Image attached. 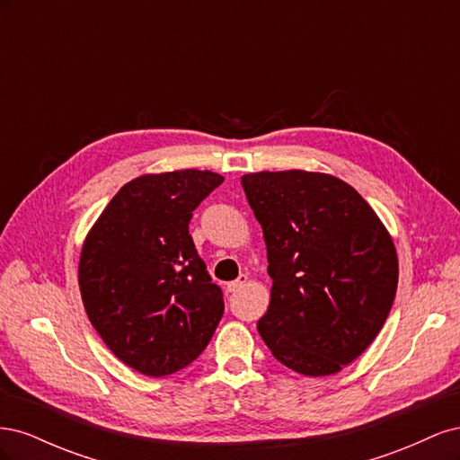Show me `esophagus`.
Instances as JSON below:
<instances>
[{"label": "esophagus", "instance_id": "1", "mask_svg": "<svg viewBox=\"0 0 460 460\" xmlns=\"http://www.w3.org/2000/svg\"><path fill=\"white\" fill-rule=\"evenodd\" d=\"M245 284H247V276H245V274H240L238 280H234V282H228V284H226V289L230 291V294H234V291H240Z\"/></svg>", "mask_w": 460, "mask_h": 460}]
</instances>
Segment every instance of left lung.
<instances>
[{
  "instance_id": "8db88e82",
  "label": "left lung",
  "mask_w": 460,
  "mask_h": 460,
  "mask_svg": "<svg viewBox=\"0 0 460 460\" xmlns=\"http://www.w3.org/2000/svg\"><path fill=\"white\" fill-rule=\"evenodd\" d=\"M272 278L257 330L272 355L328 376L378 336L397 291V253L372 207L343 180L305 171L242 176Z\"/></svg>"
}]
</instances>
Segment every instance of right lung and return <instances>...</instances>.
<instances>
[{"instance_id":"obj_1","label":"right lung","mask_w":460,"mask_h":460,"mask_svg":"<svg viewBox=\"0 0 460 460\" xmlns=\"http://www.w3.org/2000/svg\"><path fill=\"white\" fill-rule=\"evenodd\" d=\"M222 182L196 169L136 178L82 247L78 284L92 326L124 365L153 378L196 360L225 313L190 235L193 211Z\"/></svg>"}]
</instances>
